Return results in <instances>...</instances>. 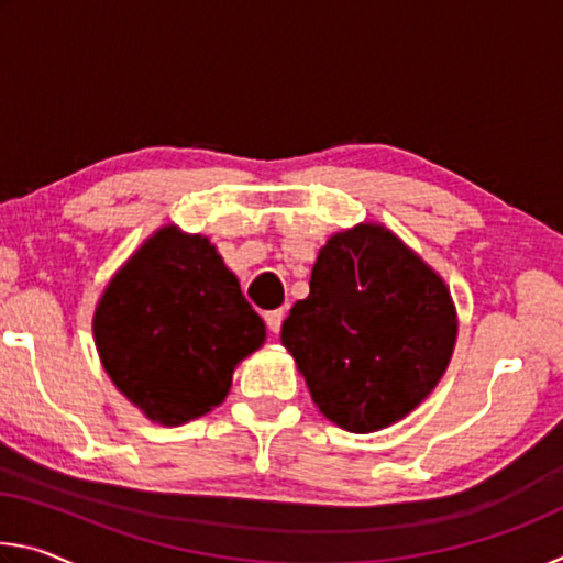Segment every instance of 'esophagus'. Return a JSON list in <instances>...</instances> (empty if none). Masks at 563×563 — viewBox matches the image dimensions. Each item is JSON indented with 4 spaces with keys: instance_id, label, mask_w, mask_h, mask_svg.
Returning <instances> with one entry per match:
<instances>
[{
    "instance_id": "34e87169",
    "label": "esophagus",
    "mask_w": 563,
    "mask_h": 563,
    "mask_svg": "<svg viewBox=\"0 0 563 563\" xmlns=\"http://www.w3.org/2000/svg\"><path fill=\"white\" fill-rule=\"evenodd\" d=\"M265 325H268L271 332H280V325H283V318H285V310H268L265 312Z\"/></svg>"
}]
</instances>
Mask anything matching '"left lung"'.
I'll list each match as a JSON object with an SVG mask.
<instances>
[{"label":"left lung","instance_id":"obj_1","mask_svg":"<svg viewBox=\"0 0 563 563\" xmlns=\"http://www.w3.org/2000/svg\"><path fill=\"white\" fill-rule=\"evenodd\" d=\"M283 345L320 412L375 432L412 412L452 357L456 320L440 275L383 225L332 235L290 308Z\"/></svg>","mask_w":563,"mask_h":563}]
</instances>
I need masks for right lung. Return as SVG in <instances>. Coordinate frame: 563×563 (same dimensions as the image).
I'll return each instance as SVG.
<instances>
[{
    "instance_id": "obj_1",
    "label": "right lung",
    "mask_w": 563,
    "mask_h": 563,
    "mask_svg": "<svg viewBox=\"0 0 563 563\" xmlns=\"http://www.w3.org/2000/svg\"><path fill=\"white\" fill-rule=\"evenodd\" d=\"M93 335L133 405L161 424H184L223 402L265 325L206 238L164 228L109 283Z\"/></svg>"
}]
</instances>
